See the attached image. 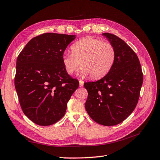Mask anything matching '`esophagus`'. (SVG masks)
Wrapping results in <instances>:
<instances>
[{
  "label": "esophagus",
  "instance_id": "34e87169",
  "mask_svg": "<svg viewBox=\"0 0 160 160\" xmlns=\"http://www.w3.org/2000/svg\"><path fill=\"white\" fill-rule=\"evenodd\" d=\"M84 84V81L82 80H79V87H83Z\"/></svg>",
  "mask_w": 160,
  "mask_h": 160
}]
</instances>
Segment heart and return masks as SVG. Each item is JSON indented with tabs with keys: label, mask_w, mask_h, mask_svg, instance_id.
Segmentation results:
<instances>
[{
	"label": "heart",
	"mask_w": 160,
	"mask_h": 160,
	"mask_svg": "<svg viewBox=\"0 0 160 160\" xmlns=\"http://www.w3.org/2000/svg\"><path fill=\"white\" fill-rule=\"evenodd\" d=\"M72 52H65L62 62L69 75H72L81 64L79 75H91L94 79L104 77L112 67L115 51L109 42L98 38L85 37L71 47Z\"/></svg>",
	"instance_id": "heart-1"
}]
</instances>
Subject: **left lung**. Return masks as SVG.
<instances>
[{
    "instance_id": "left-lung-1",
    "label": "left lung",
    "mask_w": 160,
    "mask_h": 160,
    "mask_svg": "<svg viewBox=\"0 0 160 160\" xmlns=\"http://www.w3.org/2000/svg\"><path fill=\"white\" fill-rule=\"evenodd\" d=\"M103 35L113 46L115 59L102 79L84 83L88 91L85 109L95 122L111 126L122 123L136 107L143 73L137 55L126 42L113 34Z\"/></svg>"
}]
</instances>
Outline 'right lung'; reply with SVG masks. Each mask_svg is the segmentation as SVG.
Listing matches in <instances>:
<instances>
[{"instance_id": "right-lung-1", "label": "right lung", "mask_w": 160, "mask_h": 160, "mask_svg": "<svg viewBox=\"0 0 160 160\" xmlns=\"http://www.w3.org/2000/svg\"><path fill=\"white\" fill-rule=\"evenodd\" d=\"M75 35L44 33L32 38L17 60L14 85L23 113L42 126L63 117L67 104L78 88L62 65L66 48Z\"/></svg>"}]
</instances>
